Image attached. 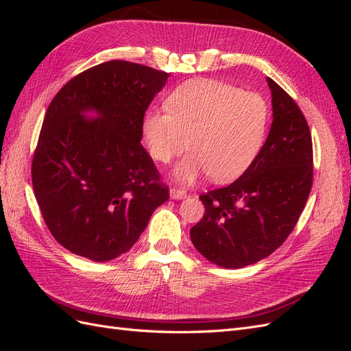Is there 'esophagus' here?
<instances>
[{"label": "esophagus", "instance_id": "1", "mask_svg": "<svg viewBox=\"0 0 351 351\" xmlns=\"http://www.w3.org/2000/svg\"><path fill=\"white\" fill-rule=\"evenodd\" d=\"M169 196H171V199L180 200V199H184V197H187V192H186L184 189H177V187H173L171 190H169Z\"/></svg>", "mask_w": 351, "mask_h": 351}]
</instances>
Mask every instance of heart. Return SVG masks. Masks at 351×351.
I'll return each mask as SVG.
<instances>
[{
  "label": "heart",
  "mask_w": 351,
  "mask_h": 351,
  "mask_svg": "<svg viewBox=\"0 0 351 351\" xmlns=\"http://www.w3.org/2000/svg\"><path fill=\"white\" fill-rule=\"evenodd\" d=\"M167 108L145 114L142 134L151 156L162 164L192 147L173 169L180 183L205 174L218 183L231 182L252 165L267 137V99L226 82H184L169 95Z\"/></svg>",
  "instance_id": "b5f03b06"
}]
</instances>
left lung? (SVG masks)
<instances>
[{"mask_svg":"<svg viewBox=\"0 0 351 351\" xmlns=\"http://www.w3.org/2000/svg\"><path fill=\"white\" fill-rule=\"evenodd\" d=\"M272 124L252 165L227 187L202 195L205 215L190 230L196 250L221 268L269 256L289 237L313 182L312 137L293 98L267 77Z\"/></svg>","mask_w":351,"mask_h":351,"instance_id":"1","label":"left lung"}]
</instances>
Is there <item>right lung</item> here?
I'll return each instance as SVG.
<instances>
[{"instance_id":"1","label":"right lung","mask_w":351,"mask_h":351,"mask_svg":"<svg viewBox=\"0 0 351 351\" xmlns=\"http://www.w3.org/2000/svg\"><path fill=\"white\" fill-rule=\"evenodd\" d=\"M167 79L165 71L112 60L77 74L49 104L32 184L51 234L71 253L115 259L168 200L141 145L145 112Z\"/></svg>"}]
</instances>
